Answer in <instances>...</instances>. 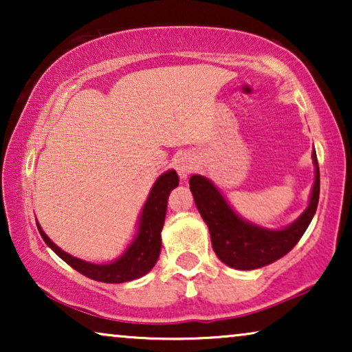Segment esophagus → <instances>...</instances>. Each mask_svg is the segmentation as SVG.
Wrapping results in <instances>:
<instances>
[{
	"label": "esophagus",
	"mask_w": 352,
	"mask_h": 352,
	"mask_svg": "<svg viewBox=\"0 0 352 352\" xmlns=\"http://www.w3.org/2000/svg\"><path fill=\"white\" fill-rule=\"evenodd\" d=\"M175 168L181 179H187L190 173L195 170V158L190 153H181L175 158Z\"/></svg>",
	"instance_id": "1"
}]
</instances>
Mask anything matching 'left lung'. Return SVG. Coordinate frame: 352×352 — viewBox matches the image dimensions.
<instances>
[{"label":"left lung","instance_id":"left-lung-1","mask_svg":"<svg viewBox=\"0 0 352 352\" xmlns=\"http://www.w3.org/2000/svg\"><path fill=\"white\" fill-rule=\"evenodd\" d=\"M312 163L314 184L307 208L292 224L282 229H267L243 219L235 213L208 177L201 175L190 176V192L197 210L208 226L211 245L221 261L240 271H252L285 256L300 242L314 218L319 204L320 175L316 151L312 152Z\"/></svg>","mask_w":352,"mask_h":352}]
</instances>
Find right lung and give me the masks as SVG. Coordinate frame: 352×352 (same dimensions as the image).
I'll use <instances>...</instances> for the list:
<instances>
[{"label":"right lung","mask_w":352,"mask_h":352,"mask_svg":"<svg viewBox=\"0 0 352 352\" xmlns=\"http://www.w3.org/2000/svg\"><path fill=\"white\" fill-rule=\"evenodd\" d=\"M179 184L175 170H168L162 173L153 182L146 204L142 206L141 216L138 219L136 235L128 245L122 256L110 263H89L85 259L75 258L72 254L60 250L52 240L45 234L41 226L36 223L43 240L47 247L54 252L57 256L78 271L83 276L93 278L98 282L105 283H123L139 278L151 271L155 266L162 250V229L165 223L168 197L170 192Z\"/></svg>","instance_id":"right-lung-1"}]
</instances>
